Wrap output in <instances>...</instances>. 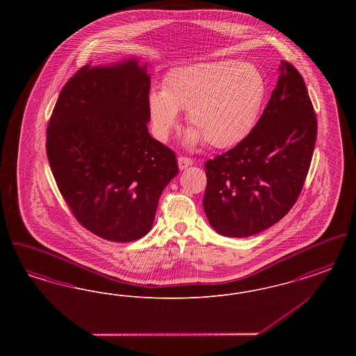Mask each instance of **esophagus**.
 Masks as SVG:
<instances>
[{
  "label": "esophagus",
  "mask_w": 356,
  "mask_h": 356,
  "mask_svg": "<svg viewBox=\"0 0 356 356\" xmlns=\"http://www.w3.org/2000/svg\"><path fill=\"white\" fill-rule=\"evenodd\" d=\"M177 164H179V168H180V170H186L188 167H191V165L193 164V161H192L189 157L180 156V157L177 159Z\"/></svg>",
  "instance_id": "34e87169"
}]
</instances>
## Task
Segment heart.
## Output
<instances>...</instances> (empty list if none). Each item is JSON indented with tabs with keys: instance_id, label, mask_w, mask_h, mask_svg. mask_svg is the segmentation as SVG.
<instances>
[{
	"instance_id": "b5f03b06",
	"label": "heart",
	"mask_w": 356,
	"mask_h": 356,
	"mask_svg": "<svg viewBox=\"0 0 356 356\" xmlns=\"http://www.w3.org/2000/svg\"><path fill=\"white\" fill-rule=\"evenodd\" d=\"M267 97L263 73L252 64L234 60L197 63L173 69L164 79V89L148 95L153 132L168 140L186 111L192 128L186 141L205 140L212 148H231L254 131Z\"/></svg>"
}]
</instances>
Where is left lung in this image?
Returning <instances> with one entry per match:
<instances>
[{
    "mask_svg": "<svg viewBox=\"0 0 356 356\" xmlns=\"http://www.w3.org/2000/svg\"><path fill=\"white\" fill-rule=\"evenodd\" d=\"M318 121L305 80L282 61L254 131L204 165V212L227 237L256 235L283 219L296 203L311 165Z\"/></svg>",
    "mask_w": 356,
    "mask_h": 356,
    "instance_id": "left-lung-1",
    "label": "left lung"
}]
</instances>
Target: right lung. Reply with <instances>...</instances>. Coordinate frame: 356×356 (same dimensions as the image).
<instances>
[{"mask_svg":"<svg viewBox=\"0 0 356 356\" xmlns=\"http://www.w3.org/2000/svg\"><path fill=\"white\" fill-rule=\"evenodd\" d=\"M151 76L136 58L79 69L47 128L51 173L73 216L92 234L128 243L152 228L179 173L176 154L148 132Z\"/></svg>","mask_w":356,"mask_h":356,"instance_id":"obj_1","label":"right lung"}]
</instances>
